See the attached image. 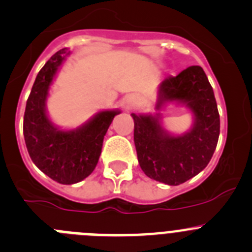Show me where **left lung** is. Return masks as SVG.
Instances as JSON below:
<instances>
[{"instance_id": "1", "label": "left lung", "mask_w": 252, "mask_h": 252, "mask_svg": "<svg viewBox=\"0 0 252 252\" xmlns=\"http://www.w3.org/2000/svg\"><path fill=\"white\" fill-rule=\"evenodd\" d=\"M171 102L191 110V129L171 135L161 126L160 113H133L134 144L145 175L164 184L179 185L197 175L210 161L220 134V117L213 87L200 65L188 67L161 82L155 109Z\"/></svg>"}]
</instances>
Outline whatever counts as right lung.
Here are the masks:
<instances>
[{"label":"right lung","instance_id":"obj_1","mask_svg":"<svg viewBox=\"0 0 252 252\" xmlns=\"http://www.w3.org/2000/svg\"><path fill=\"white\" fill-rule=\"evenodd\" d=\"M70 52H56L36 77L27 99L23 135L34 165L60 184H76L91 175L102 153L103 139L119 110H103L86 124L72 130H61L46 112L48 91L58 68Z\"/></svg>","mask_w":252,"mask_h":252}]
</instances>
